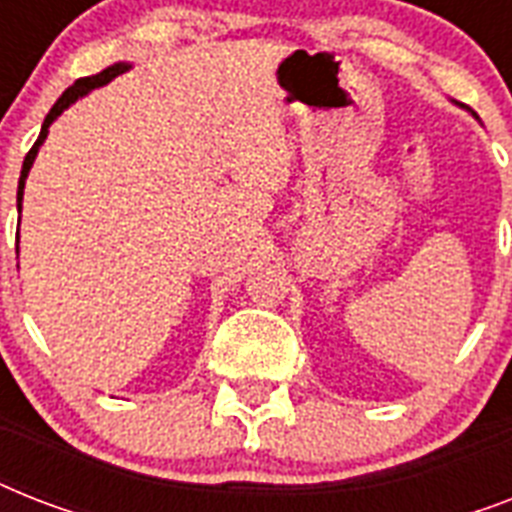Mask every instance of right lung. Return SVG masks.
<instances>
[{"instance_id": "add662e5", "label": "right lung", "mask_w": 512, "mask_h": 512, "mask_svg": "<svg viewBox=\"0 0 512 512\" xmlns=\"http://www.w3.org/2000/svg\"><path fill=\"white\" fill-rule=\"evenodd\" d=\"M127 68H130V66H127V63H116V66H108L106 71H100V74L84 76V79H76V82L71 84V87H68V90L63 92V95H60L58 103H55V106L50 108V114H47V119H44L42 132H39V138H36V143H34V146H31V151H28V154H26V159H23V170H20V183H18V207H20V201H23V185H26L28 170H31V164H34L36 151H39V146H42L44 138H47V127H50V124L55 122V119H58V116L63 114V111H66V108L71 106V103H74L76 98H82L84 92L95 90V87H100V84H108V82H111V79H114V76L124 74Z\"/></svg>"}]
</instances>
